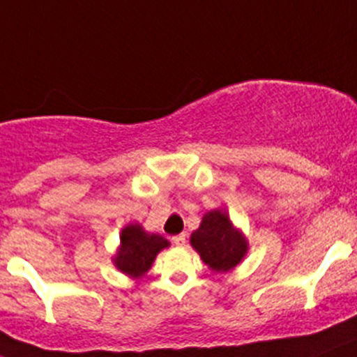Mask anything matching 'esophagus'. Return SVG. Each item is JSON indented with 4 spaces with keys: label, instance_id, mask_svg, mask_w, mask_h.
Wrapping results in <instances>:
<instances>
[{
    "label": "esophagus",
    "instance_id": "34e87169",
    "mask_svg": "<svg viewBox=\"0 0 357 357\" xmlns=\"http://www.w3.org/2000/svg\"><path fill=\"white\" fill-rule=\"evenodd\" d=\"M172 242L175 243V245H178V247L185 245V235H184V233H181V235L172 236Z\"/></svg>",
    "mask_w": 357,
    "mask_h": 357
}]
</instances>
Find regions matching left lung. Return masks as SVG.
Masks as SVG:
<instances>
[{
  "mask_svg": "<svg viewBox=\"0 0 357 357\" xmlns=\"http://www.w3.org/2000/svg\"><path fill=\"white\" fill-rule=\"evenodd\" d=\"M191 245L215 271L231 270L247 252L245 238L220 210L205 213L199 227L191 235Z\"/></svg>",
  "mask_w": 357,
  "mask_h": 357,
  "instance_id": "obj_1",
  "label": "left lung"
}]
</instances>
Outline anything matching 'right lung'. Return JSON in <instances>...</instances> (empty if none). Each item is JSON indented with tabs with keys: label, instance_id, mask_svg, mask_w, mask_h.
I'll use <instances>...</instances> for the list:
<instances>
[{
	"label": "right lung",
	"instance_id": "right-lung-1",
	"mask_svg": "<svg viewBox=\"0 0 357 357\" xmlns=\"http://www.w3.org/2000/svg\"><path fill=\"white\" fill-rule=\"evenodd\" d=\"M168 240L155 233H145L138 224L126 226L121 233V249L114 259L115 266L131 277H142L154 263L159 250L168 247Z\"/></svg>",
	"mask_w": 357,
	"mask_h": 357
}]
</instances>
